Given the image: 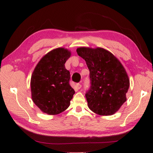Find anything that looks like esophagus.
I'll use <instances>...</instances> for the list:
<instances>
[{"instance_id":"esophagus-1","label":"esophagus","mask_w":153,"mask_h":153,"mask_svg":"<svg viewBox=\"0 0 153 153\" xmlns=\"http://www.w3.org/2000/svg\"><path fill=\"white\" fill-rule=\"evenodd\" d=\"M76 87H77V89H80V88H82V85L80 84H76Z\"/></svg>"}]
</instances>
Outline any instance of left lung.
<instances>
[{
    "mask_svg": "<svg viewBox=\"0 0 153 153\" xmlns=\"http://www.w3.org/2000/svg\"><path fill=\"white\" fill-rule=\"evenodd\" d=\"M76 51L90 70L91 86L85 94L88 108L101 116L115 114L126 101L130 86L123 64L112 53L101 48L81 47Z\"/></svg>",
    "mask_w": 153,
    "mask_h": 153,
    "instance_id": "obj_1",
    "label": "left lung"
}]
</instances>
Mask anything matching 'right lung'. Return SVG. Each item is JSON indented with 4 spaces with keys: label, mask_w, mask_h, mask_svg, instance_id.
Masks as SVG:
<instances>
[{
    "label": "right lung",
    "mask_w": 153,
    "mask_h": 153,
    "mask_svg": "<svg viewBox=\"0 0 153 153\" xmlns=\"http://www.w3.org/2000/svg\"><path fill=\"white\" fill-rule=\"evenodd\" d=\"M70 56L67 49H53L34 69L30 78L31 98L43 113L59 114L70 105L75 91L69 84L70 73L65 67Z\"/></svg>",
    "instance_id": "1"
}]
</instances>
